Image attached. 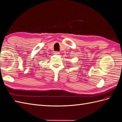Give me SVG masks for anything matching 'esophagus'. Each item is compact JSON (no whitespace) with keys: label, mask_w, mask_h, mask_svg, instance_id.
Wrapping results in <instances>:
<instances>
[{"label":"esophagus","mask_w":122,"mask_h":122,"mask_svg":"<svg viewBox=\"0 0 122 122\" xmlns=\"http://www.w3.org/2000/svg\"><path fill=\"white\" fill-rule=\"evenodd\" d=\"M54 54H60V52H59V51H55L54 52Z\"/></svg>","instance_id":"1"}]
</instances>
